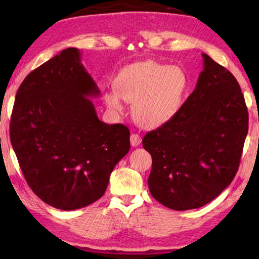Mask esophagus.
Segmentation results:
<instances>
[{"label": "esophagus", "instance_id": "esophagus-1", "mask_svg": "<svg viewBox=\"0 0 259 259\" xmlns=\"http://www.w3.org/2000/svg\"><path fill=\"white\" fill-rule=\"evenodd\" d=\"M130 143L134 147H137V146H139L140 143H142V137H140L138 134H133L130 136Z\"/></svg>", "mask_w": 259, "mask_h": 259}]
</instances>
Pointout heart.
I'll use <instances>...</instances> for the list:
<instances>
[{"label": "heart", "instance_id": "heart-1", "mask_svg": "<svg viewBox=\"0 0 259 259\" xmlns=\"http://www.w3.org/2000/svg\"><path fill=\"white\" fill-rule=\"evenodd\" d=\"M189 87L185 70L157 61H143L122 68L114 87L104 94L106 104L114 110L121 100L133 102L136 121L146 128H155L170 121L180 110Z\"/></svg>", "mask_w": 259, "mask_h": 259}]
</instances>
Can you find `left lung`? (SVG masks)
<instances>
[{
    "label": "left lung",
    "mask_w": 259,
    "mask_h": 259,
    "mask_svg": "<svg viewBox=\"0 0 259 259\" xmlns=\"http://www.w3.org/2000/svg\"><path fill=\"white\" fill-rule=\"evenodd\" d=\"M194 92L166 123L149 131L150 194L175 210L199 208L236 177L248 134V110L237 79L203 54Z\"/></svg>",
    "instance_id": "obj_1"
}]
</instances>
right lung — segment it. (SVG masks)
Instances as JSON below:
<instances>
[{
    "mask_svg": "<svg viewBox=\"0 0 259 259\" xmlns=\"http://www.w3.org/2000/svg\"><path fill=\"white\" fill-rule=\"evenodd\" d=\"M98 88L70 48L28 74L10 119V140L28 186L52 207L72 210L100 199L130 149L124 124L98 120L87 96Z\"/></svg>",
    "mask_w": 259,
    "mask_h": 259,
    "instance_id": "obj_1",
    "label": "right lung"
}]
</instances>
